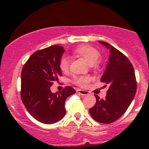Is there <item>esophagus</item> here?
<instances>
[{
	"label": "esophagus",
	"mask_w": 149,
	"mask_h": 149,
	"mask_svg": "<svg viewBox=\"0 0 149 149\" xmlns=\"http://www.w3.org/2000/svg\"><path fill=\"white\" fill-rule=\"evenodd\" d=\"M77 92L79 93V94H81V95H82V96L88 95V94H89L88 91H86V90H82V89H78Z\"/></svg>",
	"instance_id": "obj_1"
}]
</instances>
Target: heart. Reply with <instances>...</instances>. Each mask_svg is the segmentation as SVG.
Segmentation results:
<instances>
[{
    "mask_svg": "<svg viewBox=\"0 0 149 149\" xmlns=\"http://www.w3.org/2000/svg\"><path fill=\"white\" fill-rule=\"evenodd\" d=\"M75 52L82 56L88 63L93 65L96 63L100 57V52L94 47L88 45H84L78 47ZM60 69L63 72H67L69 68V59L67 56H62L59 61ZM74 82L81 86H86L90 81V77L86 76H76L73 78Z\"/></svg>",
    "mask_w": 149,
    "mask_h": 149,
    "instance_id": "1",
    "label": "heart"
}]
</instances>
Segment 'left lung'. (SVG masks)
<instances>
[{
	"mask_svg": "<svg viewBox=\"0 0 149 149\" xmlns=\"http://www.w3.org/2000/svg\"><path fill=\"white\" fill-rule=\"evenodd\" d=\"M109 50V57L101 81L109 84L104 100L95 95V105L89 109L94 120L104 124L116 121L126 112L137 89L133 65L127 57L105 42L99 41Z\"/></svg>",
	"mask_w": 149,
	"mask_h": 149,
	"instance_id": "obj_1",
	"label": "left lung"
}]
</instances>
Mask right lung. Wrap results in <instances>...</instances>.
I'll use <instances>...</instances> for the list:
<instances>
[{
  "label": "right lung",
  "mask_w": 149,
  "mask_h": 149,
  "mask_svg": "<svg viewBox=\"0 0 149 149\" xmlns=\"http://www.w3.org/2000/svg\"><path fill=\"white\" fill-rule=\"evenodd\" d=\"M63 47L52 45L36 51L24 65L21 74V98L30 115L45 124H52L65 115V102L76 91L66 86L60 93H52L51 86L62 76L59 61Z\"/></svg>",
  "instance_id": "1"
}]
</instances>
